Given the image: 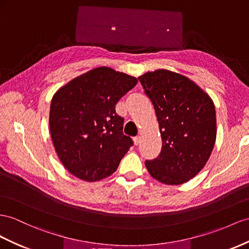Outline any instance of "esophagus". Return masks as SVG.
<instances>
[{
    "instance_id": "34e87169",
    "label": "esophagus",
    "mask_w": 249,
    "mask_h": 249,
    "mask_svg": "<svg viewBox=\"0 0 249 249\" xmlns=\"http://www.w3.org/2000/svg\"><path fill=\"white\" fill-rule=\"evenodd\" d=\"M133 143H135V145H139L140 143H141V137L138 136L136 138H133Z\"/></svg>"
}]
</instances>
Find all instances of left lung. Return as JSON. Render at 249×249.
<instances>
[{
  "label": "left lung",
  "instance_id": "1",
  "mask_svg": "<svg viewBox=\"0 0 249 249\" xmlns=\"http://www.w3.org/2000/svg\"><path fill=\"white\" fill-rule=\"evenodd\" d=\"M139 80L154 104L162 138L160 155L145 166L163 184L186 183L205 166L213 149V102L194 81L167 69L148 71Z\"/></svg>",
  "mask_w": 249,
  "mask_h": 249
}]
</instances>
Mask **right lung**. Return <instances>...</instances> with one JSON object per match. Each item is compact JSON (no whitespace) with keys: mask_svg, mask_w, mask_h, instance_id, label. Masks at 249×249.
I'll return each instance as SVG.
<instances>
[{"mask_svg":"<svg viewBox=\"0 0 249 249\" xmlns=\"http://www.w3.org/2000/svg\"><path fill=\"white\" fill-rule=\"evenodd\" d=\"M135 76L101 66L58 89L52 100L49 128L60 161L70 174L87 182L117 170L132 146L123 135L119 100L137 85Z\"/></svg>","mask_w":249,"mask_h":249,"instance_id":"right-lung-1","label":"right lung"}]
</instances>
